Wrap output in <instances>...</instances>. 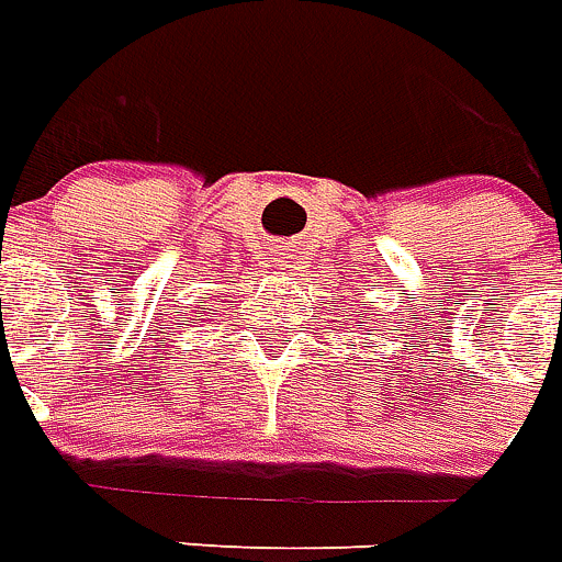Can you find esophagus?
<instances>
[{"mask_svg": "<svg viewBox=\"0 0 562 562\" xmlns=\"http://www.w3.org/2000/svg\"><path fill=\"white\" fill-rule=\"evenodd\" d=\"M278 255H281V258H276L278 260V263H276V267H290V263H293V260H290V258H293V255H290V252H278Z\"/></svg>", "mask_w": 562, "mask_h": 562, "instance_id": "34e87169", "label": "esophagus"}]
</instances>
